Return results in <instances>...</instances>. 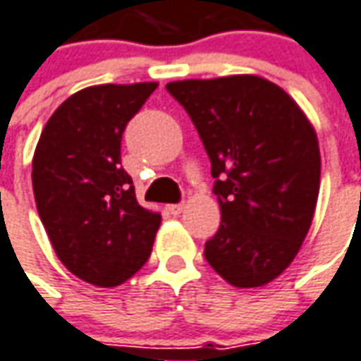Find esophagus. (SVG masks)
<instances>
[{"label": "esophagus", "mask_w": 361, "mask_h": 361, "mask_svg": "<svg viewBox=\"0 0 361 361\" xmlns=\"http://www.w3.org/2000/svg\"><path fill=\"white\" fill-rule=\"evenodd\" d=\"M166 209H168L170 215H180L181 211L185 209V205H183V203H172V205H168Z\"/></svg>", "instance_id": "34e87169"}]
</instances>
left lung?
Here are the masks:
<instances>
[{
  "label": "left lung",
  "mask_w": 361,
  "mask_h": 361,
  "mask_svg": "<svg viewBox=\"0 0 361 361\" xmlns=\"http://www.w3.org/2000/svg\"><path fill=\"white\" fill-rule=\"evenodd\" d=\"M188 111L211 160L221 226L205 258L234 287H259L293 262L312 223L319 140L279 85L258 75L166 85Z\"/></svg>",
  "instance_id": "obj_1"
}]
</instances>
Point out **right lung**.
<instances>
[{"instance_id":"right-lung-1","label":"right lung","mask_w":361,"mask_h":361,"mask_svg":"<svg viewBox=\"0 0 361 361\" xmlns=\"http://www.w3.org/2000/svg\"><path fill=\"white\" fill-rule=\"evenodd\" d=\"M156 87H85L40 133L32 158L37 211L60 262L92 286H121L152 252L162 216L138 205L121 166V140Z\"/></svg>"}]
</instances>
